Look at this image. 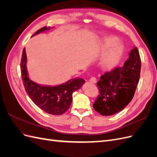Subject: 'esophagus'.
Instances as JSON below:
<instances>
[{"label": "esophagus", "mask_w": 157, "mask_h": 157, "mask_svg": "<svg viewBox=\"0 0 157 157\" xmlns=\"http://www.w3.org/2000/svg\"><path fill=\"white\" fill-rule=\"evenodd\" d=\"M89 81H90V82H92V83L95 84V83H96L97 80H96V78H95V77H92V78H90Z\"/></svg>", "instance_id": "1"}]
</instances>
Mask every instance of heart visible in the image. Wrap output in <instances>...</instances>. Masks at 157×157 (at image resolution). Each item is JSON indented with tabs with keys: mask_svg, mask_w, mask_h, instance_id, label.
I'll use <instances>...</instances> for the list:
<instances>
[{
	"mask_svg": "<svg viewBox=\"0 0 157 157\" xmlns=\"http://www.w3.org/2000/svg\"><path fill=\"white\" fill-rule=\"evenodd\" d=\"M115 39L113 37H109L105 40V48H107L115 42ZM123 52L121 45L116 44L109 50L103 56L102 62L105 67L111 69L115 67L121 59Z\"/></svg>",
	"mask_w": 157,
	"mask_h": 157,
	"instance_id": "obj_1",
	"label": "heart"
}]
</instances>
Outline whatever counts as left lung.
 Segmentation results:
<instances>
[{
	"instance_id": "8db88e82",
	"label": "left lung",
	"mask_w": 157,
	"mask_h": 157,
	"mask_svg": "<svg viewBox=\"0 0 157 157\" xmlns=\"http://www.w3.org/2000/svg\"><path fill=\"white\" fill-rule=\"evenodd\" d=\"M140 71L141 58L136 47L122 67L114 68L100 77L97 82L100 94L93 104L95 111L111 116L122 110L134 96Z\"/></svg>"
}]
</instances>
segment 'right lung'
<instances>
[{"label": "right lung", "instance_id": "add662e5", "mask_svg": "<svg viewBox=\"0 0 157 157\" xmlns=\"http://www.w3.org/2000/svg\"><path fill=\"white\" fill-rule=\"evenodd\" d=\"M48 29L49 28L46 26L42 27L33 36ZM26 62L27 56L24 48L20 63L21 78L25 91L31 100L42 110L50 115H61L67 111L73 101V93L82 87L85 80L75 78L57 86H42L33 82L28 77Z\"/></svg>", "mask_w": 157, "mask_h": 157}]
</instances>
